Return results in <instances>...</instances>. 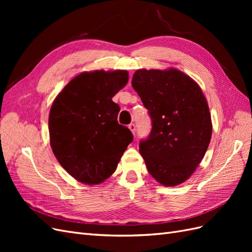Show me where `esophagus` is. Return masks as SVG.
Returning a JSON list of instances; mask_svg holds the SVG:
<instances>
[{
    "mask_svg": "<svg viewBox=\"0 0 252 252\" xmlns=\"http://www.w3.org/2000/svg\"><path fill=\"white\" fill-rule=\"evenodd\" d=\"M128 128L130 129V131H131L133 134L135 133V125H134V124H129V125H128Z\"/></svg>",
    "mask_w": 252,
    "mask_h": 252,
    "instance_id": "34e87169",
    "label": "esophagus"
}]
</instances>
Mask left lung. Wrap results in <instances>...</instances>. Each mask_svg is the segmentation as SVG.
<instances>
[{"label":"left lung","mask_w":252,"mask_h":252,"mask_svg":"<svg viewBox=\"0 0 252 252\" xmlns=\"http://www.w3.org/2000/svg\"><path fill=\"white\" fill-rule=\"evenodd\" d=\"M131 84L152 122L149 136L140 142L147 169L164 186L182 184L201 163L211 139V116L203 91L175 68L139 69Z\"/></svg>","instance_id":"left-lung-1"}]
</instances>
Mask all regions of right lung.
Instances as JSON below:
<instances>
[{
	"label": "right lung",
	"instance_id": "obj_1",
	"mask_svg": "<svg viewBox=\"0 0 252 252\" xmlns=\"http://www.w3.org/2000/svg\"><path fill=\"white\" fill-rule=\"evenodd\" d=\"M126 70H94L74 77L53 101L48 127L53 155L77 181L101 184L116 171L133 140L118 123L112 97L128 82Z\"/></svg>",
	"mask_w": 252,
	"mask_h": 252
}]
</instances>
